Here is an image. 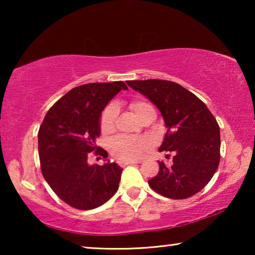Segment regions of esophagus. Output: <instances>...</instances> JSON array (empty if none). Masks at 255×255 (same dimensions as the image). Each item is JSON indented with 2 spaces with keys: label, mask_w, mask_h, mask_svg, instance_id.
I'll return each instance as SVG.
<instances>
[{
  "label": "esophagus",
  "mask_w": 255,
  "mask_h": 255,
  "mask_svg": "<svg viewBox=\"0 0 255 255\" xmlns=\"http://www.w3.org/2000/svg\"><path fill=\"white\" fill-rule=\"evenodd\" d=\"M136 161H122L119 162L120 166H126V165H131V164H136Z\"/></svg>",
  "instance_id": "34e87169"
}]
</instances>
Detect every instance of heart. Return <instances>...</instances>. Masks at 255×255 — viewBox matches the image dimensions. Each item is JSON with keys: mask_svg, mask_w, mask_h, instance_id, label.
<instances>
[{"mask_svg": "<svg viewBox=\"0 0 255 255\" xmlns=\"http://www.w3.org/2000/svg\"><path fill=\"white\" fill-rule=\"evenodd\" d=\"M129 108L132 114L144 122L149 117L156 118V110L153 105L144 99H135L129 103ZM116 118H117V109L115 106L107 107L100 117V129L102 133H110L114 131ZM147 148V143L140 138L116 137L109 144V150L112 156L120 161H133L140 157L144 150Z\"/></svg>", "mask_w": 255, "mask_h": 255, "instance_id": "b5f03b06", "label": "heart"}]
</instances>
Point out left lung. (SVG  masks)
Returning <instances> with one entry per match:
<instances>
[{
    "mask_svg": "<svg viewBox=\"0 0 255 255\" xmlns=\"http://www.w3.org/2000/svg\"><path fill=\"white\" fill-rule=\"evenodd\" d=\"M127 84L161 111L167 130L158 150L173 154L170 165L158 162L159 171L148 180L149 187L170 199L196 195L213 178L221 158V132L213 114L199 98L175 82L145 80Z\"/></svg>",
    "mask_w": 255,
    "mask_h": 255,
    "instance_id": "obj_1",
    "label": "left lung"
}]
</instances>
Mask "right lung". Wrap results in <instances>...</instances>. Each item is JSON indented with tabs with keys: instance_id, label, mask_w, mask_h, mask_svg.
I'll use <instances>...</instances> for the list:
<instances>
[{
	"instance_id": "1",
	"label": "right lung",
	"mask_w": 255,
	"mask_h": 255,
	"mask_svg": "<svg viewBox=\"0 0 255 255\" xmlns=\"http://www.w3.org/2000/svg\"><path fill=\"white\" fill-rule=\"evenodd\" d=\"M122 81L83 84L68 91L47 112L38 131L40 167L47 183L73 208L94 209L117 192L123 169L108 161L89 165L91 152L108 157L97 146L100 117L112 98L127 90Z\"/></svg>"
}]
</instances>
